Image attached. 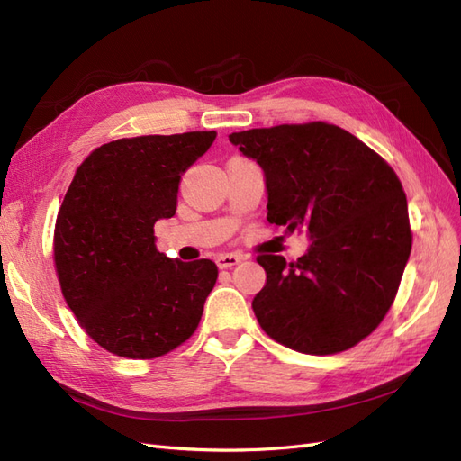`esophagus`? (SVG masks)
<instances>
[{
  "label": "esophagus",
  "instance_id": "1",
  "mask_svg": "<svg viewBox=\"0 0 461 461\" xmlns=\"http://www.w3.org/2000/svg\"><path fill=\"white\" fill-rule=\"evenodd\" d=\"M240 261H242V258L236 254H219L215 258V263L219 269H230V267H234V265H239Z\"/></svg>",
  "mask_w": 461,
  "mask_h": 461
}]
</instances>
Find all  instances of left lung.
Returning a JSON list of instances; mask_svg holds the SVG:
<instances>
[{"mask_svg": "<svg viewBox=\"0 0 461 461\" xmlns=\"http://www.w3.org/2000/svg\"><path fill=\"white\" fill-rule=\"evenodd\" d=\"M267 188V221L312 240L298 261L259 256L267 281L252 308L271 339L303 354H337L371 334L394 302L411 252L396 173L327 122L229 134Z\"/></svg>", "mask_w": 461, "mask_h": 461, "instance_id": "left-lung-1", "label": "left lung"}]
</instances>
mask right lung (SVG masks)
I'll use <instances>...</instances> for the list:
<instances>
[{"label":"right lung","instance_id":"add662e5","mask_svg":"<svg viewBox=\"0 0 461 461\" xmlns=\"http://www.w3.org/2000/svg\"><path fill=\"white\" fill-rule=\"evenodd\" d=\"M215 136L209 131L104 144L78 167L65 194L53 236L55 269L80 327L111 354L159 357L200 323L217 265L158 252L153 225L175 215L180 178Z\"/></svg>","mask_w":461,"mask_h":461}]
</instances>
